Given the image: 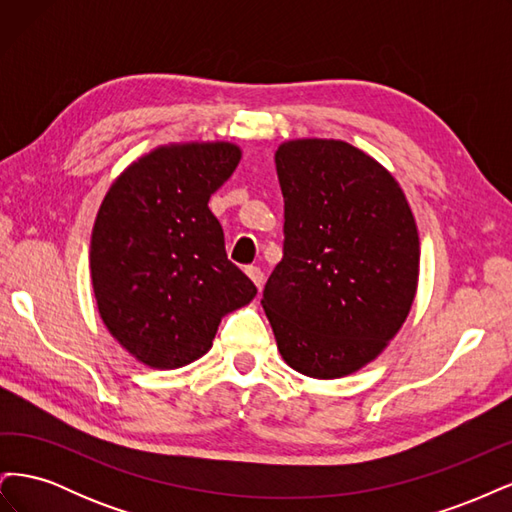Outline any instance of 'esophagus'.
I'll list each match as a JSON object with an SVG mask.
<instances>
[{
    "label": "esophagus",
    "instance_id": "34e87169",
    "mask_svg": "<svg viewBox=\"0 0 512 512\" xmlns=\"http://www.w3.org/2000/svg\"><path fill=\"white\" fill-rule=\"evenodd\" d=\"M245 273L250 275V280H252L258 288H262V284H265V273H262L260 267H247Z\"/></svg>",
    "mask_w": 512,
    "mask_h": 512
}]
</instances>
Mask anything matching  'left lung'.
<instances>
[{
    "instance_id": "obj_1",
    "label": "left lung",
    "mask_w": 512,
    "mask_h": 512,
    "mask_svg": "<svg viewBox=\"0 0 512 512\" xmlns=\"http://www.w3.org/2000/svg\"><path fill=\"white\" fill-rule=\"evenodd\" d=\"M275 166L284 256L262 307L292 369L342 378L374 361L410 312L421 256L414 215L389 170L344 141H288Z\"/></svg>"
}]
</instances>
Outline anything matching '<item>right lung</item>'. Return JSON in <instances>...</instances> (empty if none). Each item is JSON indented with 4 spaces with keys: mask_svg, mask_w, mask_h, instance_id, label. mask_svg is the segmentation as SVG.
<instances>
[{
    "mask_svg": "<svg viewBox=\"0 0 512 512\" xmlns=\"http://www.w3.org/2000/svg\"><path fill=\"white\" fill-rule=\"evenodd\" d=\"M239 160L230 143L160 147L123 170L102 200L89 252L98 309L117 342L149 367L196 361L222 316L256 297L209 209Z\"/></svg>",
    "mask_w": 512,
    "mask_h": 512,
    "instance_id": "right-lung-1",
    "label": "right lung"
}]
</instances>
